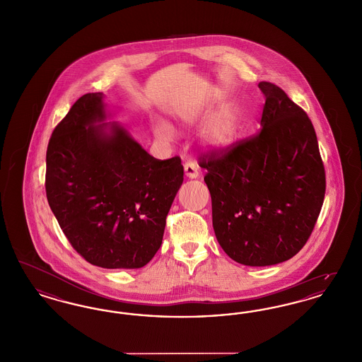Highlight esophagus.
I'll list each match as a JSON object with an SVG mask.
<instances>
[{"mask_svg":"<svg viewBox=\"0 0 362 362\" xmlns=\"http://www.w3.org/2000/svg\"><path fill=\"white\" fill-rule=\"evenodd\" d=\"M185 174L188 179H197L199 176V170H198V164L194 161H187L185 164Z\"/></svg>","mask_w":362,"mask_h":362,"instance_id":"obj_1","label":"esophagus"}]
</instances>
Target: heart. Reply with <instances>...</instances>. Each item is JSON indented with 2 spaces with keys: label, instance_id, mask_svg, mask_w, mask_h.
<instances>
[{
  "label": "heart",
  "instance_id": "heart-1",
  "mask_svg": "<svg viewBox=\"0 0 362 362\" xmlns=\"http://www.w3.org/2000/svg\"><path fill=\"white\" fill-rule=\"evenodd\" d=\"M195 115L191 113L189 118ZM238 121L232 109H223L211 117L202 130L204 144L211 149H225L232 144L237 136ZM152 133L161 141L170 143L174 140V128L167 121H156L152 124Z\"/></svg>",
  "mask_w": 362,
  "mask_h": 362
}]
</instances>
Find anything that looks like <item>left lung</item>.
Here are the masks:
<instances>
[{
    "label": "left lung",
    "mask_w": 362,
    "mask_h": 362,
    "mask_svg": "<svg viewBox=\"0 0 362 362\" xmlns=\"http://www.w3.org/2000/svg\"><path fill=\"white\" fill-rule=\"evenodd\" d=\"M259 87L265 95L260 132L229 152L201 160L218 243L249 267L293 257L315 226L326 189L310 118L280 87Z\"/></svg>",
    "instance_id": "obj_1"
}]
</instances>
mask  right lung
Listing matches in <instances>:
<instances>
[{
	"instance_id": "obj_1",
	"label": "right lung",
	"mask_w": 362,
	"mask_h": 362,
	"mask_svg": "<svg viewBox=\"0 0 362 362\" xmlns=\"http://www.w3.org/2000/svg\"><path fill=\"white\" fill-rule=\"evenodd\" d=\"M109 117L103 93H88L59 122L47 148V199L85 260L137 269L159 250L183 165L155 159Z\"/></svg>"
}]
</instances>
